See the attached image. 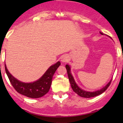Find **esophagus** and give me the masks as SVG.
Returning a JSON list of instances; mask_svg holds the SVG:
<instances>
[{
	"mask_svg": "<svg viewBox=\"0 0 123 123\" xmlns=\"http://www.w3.org/2000/svg\"><path fill=\"white\" fill-rule=\"evenodd\" d=\"M69 60V56L67 55H63L62 57H61V61L62 63H66Z\"/></svg>",
	"mask_w": 123,
	"mask_h": 123,
	"instance_id": "1",
	"label": "esophagus"
}]
</instances>
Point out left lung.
Returning a JSON list of instances; mask_svg holds the SVG:
<instances>
[{"instance_id":"left-lung-1","label":"left lung","mask_w":123,"mask_h":123,"mask_svg":"<svg viewBox=\"0 0 123 123\" xmlns=\"http://www.w3.org/2000/svg\"><path fill=\"white\" fill-rule=\"evenodd\" d=\"M100 33L102 34V35H105V34H104L103 32H100ZM66 67V69H67V73H68V76L69 78V81L70 82V84H71V86L72 87L73 90L74 92L75 93H76L78 95H79L81 97H84V98H91V97H94L97 96V95H100V94H102L103 92H105L107 88L109 87V86L110 85V83L111 82V80L112 79H110V81L106 84V85L105 86H104V87H102L101 89L97 90V91H93V92H90V91H87L85 90L82 89L81 87H79L78 86V85L76 84V81H75L74 79V77L73 76L72 73L71 72V67L68 64L66 65L65 66Z\"/></svg>"}]
</instances>
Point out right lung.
Wrapping results in <instances>:
<instances>
[{
    "label": "right lung",
    "instance_id": "right-lung-1",
    "mask_svg": "<svg viewBox=\"0 0 123 123\" xmlns=\"http://www.w3.org/2000/svg\"><path fill=\"white\" fill-rule=\"evenodd\" d=\"M60 65V62L58 61L50 66L39 79L31 82H22L13 76L8 71L5 63V68L12 85L18 93L29 98H37L44 96L49 91L53 76Z\"/></svg>",
    "mask_w": 123,
    "mask_h": 123
}]
</instances>
